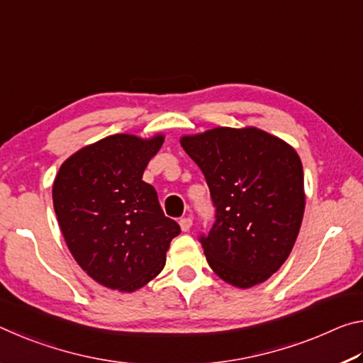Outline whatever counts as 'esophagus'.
<instances>
[{
    "label": "esophagus",
    "mask_w": 363,
    "mask_h": 363,
    "mask_svg": "<svg viewBox=\"0 0 363 363\" xmlns=\"http://www.w3.org/2000/svg\"><path fill=\"white\" fill-rule=\"evenodd\" d=\"M180 227H182L183 231H189V230H191V227H193V218H191V217L182 218V220H180Z\"/></svg>",
    "instance_id": "1"
}]
</instances>
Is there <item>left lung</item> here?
<instances>
[{
  "instance_id": "obj_1",
  "label": "left lung",
  "mask_w": 363,
  "mask_h": 363,
  "mask_svg": "<svg viewBox=\"0 0 363 363\" xmlns=\"http://www.w3.org/2000/svg\"><path fill=\"white\" fill-rule=\"evenodd\" d=\"M180 145L203 170L216 223L201 236L211 269L247 289L278 272L304 217V172L286 141L255 127H217L185 135Z\"/></svg>"
}]
</instances>
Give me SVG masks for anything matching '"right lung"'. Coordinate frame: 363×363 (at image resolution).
<instances>
[{
  "instance_id": "right-lung-1",
  "label": "right lung",
  "mask_w": 363,
  "mask_h": 363,
  "mask_svg": "<svg viewBox=\"0 0 363 363\" xmlns=\"http://www.w3.org/2000/svg\"><path fill=\"white\" fill-rule=\"evenodd\" d=\"M164 135L117 133L65 159L52 183V206L70 254L94 281L133 293L162 272L180 235L157 193L143 182Z\"/></svg>"
}]
</instances>
